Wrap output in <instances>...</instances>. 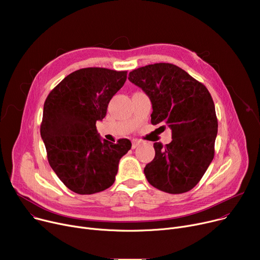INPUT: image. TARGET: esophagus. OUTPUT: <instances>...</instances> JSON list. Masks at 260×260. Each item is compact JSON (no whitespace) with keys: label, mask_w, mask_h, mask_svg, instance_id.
<instances>
[{"label":"esophagus","mask_w":260,"mask_h":260,"mask_svg":"<svg viewBox=\"0 0 260 260\" xmlns=\"http://www.w3.org/2000/svg\"><path fill=\"white\" fill-rule=\"evenodd\" d=\"M140 143H141V141H140V140H137V139L133 140V143H132V147H133V149H135L136 147H138V146L140 145Z\"/></svg>","instance_id":"34e87169"}]
</instances>
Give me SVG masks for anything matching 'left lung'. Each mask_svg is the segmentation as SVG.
Masks as SVG:
<instances>
[{
	"instance_id": "left-lung-1",
	"label": "left lung",
	"mask_w": 260,
	"mask_h": 260,
	"mask_svg": "<svg viewBox=\"0 0 260 260\" xmlns=\"http://www.w3.org/2000/svg\"><path fill=\"white\" fill-rule=\"evenodd\" d=\"M128 80L151 100L152 124L172 129L171 143H154L155 158L144 168L147 181L166 193L187 192L200 181L214 158L218 122L209 90L170 63L137 68Z\"/></svg>"
}]
</instances>
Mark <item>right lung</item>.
<instances>
[{
	"mask_svg": "<svg viewBox=\"0 0 260 260\" xmlns=\"http://www.w3.org/2000/svg\"><path fill=\"white\" fill-rule=\"evenodd\" d=\"M126 74L82 68L65 77L46 98L41 137L48 162L77 194L90 195L112 186L120 159L132 147L128 139L102 140L95 127L105 117L109 101L124 85Z\"/></svg>",
	"mask_w": 260,
	"mask_h": 260,
	"instance_id": "1",
	"label": "right lung"
}]
</instances>
